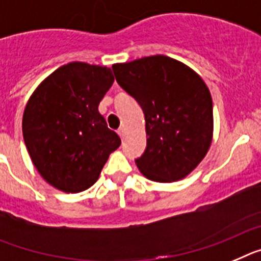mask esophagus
<instances>
[{"mask_svg": "<svg viewBox=\"0 0 261 261\" xmlns=\"http://www.w3.org/2000/svg\"><path fill=\"white\" fill-rule=\"evenodd\" d=\"M118 135H119V137H121V139L123 140L124 139V135H126V130H124L123 127H121V128H118Z\"/></svg>", "mask_w": 261, "mask_h": 261, "instance_id": "1", "label": "esophagus"}]
</instances>
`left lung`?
<instances>
[{"label":"left lung","mask_w":261,"mask_h":261,"mask_svg":"<svg viewBox=\"0 0 261 261\" xmlns=\"http://www.w3.org/2000/svg\"><path fill=\"white\" fill-rule=\"evenodd\" d=\"M117 83L142 106L147 147L135 160L148 180L187 177L213 139V101L196 72L164 55L113 65Z\"/></svg>","instance_id":"obj_1"}]
</instances>
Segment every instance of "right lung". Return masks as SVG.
<instances>
[{"label":"right lung","mask_w":261,"mask_h":261,"mask_svg":"<svg viewBox=\"0 0 261 261\" xmlns=\"http://www.w3.org/2000/svg\"><path fill=\"white\" fill-rule=\"evenodd\" d=\"M114 83L108 67L73 62L52 72L24 108L22 133L33 164L65 193H79L99 177L121 139L98 105Z\"/></svg>","instance_id":"add662e5"}]
</instances>
